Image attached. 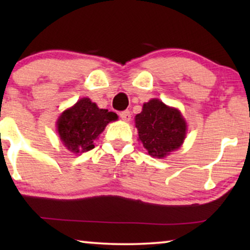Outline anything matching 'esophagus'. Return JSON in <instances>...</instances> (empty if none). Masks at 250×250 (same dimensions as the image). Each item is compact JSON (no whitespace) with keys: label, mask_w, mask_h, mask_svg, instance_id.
Returning a JSON list of instances; mask_svg holds the SVG:
<instances>
[{"label":"esophagus","mask_w":250,"mask_h":250,"mask_svg":"<svg viewBox=\"0 0 250 250\" xmlns=\"http://www.w3.org/2000/svg\"><path fill=\"white\" fill-rule=\"evenodd\" d=\"M119 116H121V118L123 119V121H125V122L131 121V111H129V110L122 111L121 114H119Z\"/></svg>","instance_id":"obj_1"}]
</instances>
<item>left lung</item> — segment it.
I'll use <instances>...</instances> for the list:
<instances>
[{"mask_svg": "<svg viewBox=\"0 0 250 250\" xmlns=\"http://www.w3.org/2000/svg\"><path fill=\"white\" fill-rule=\"evenodd\" d=\"M139 139L150 156L163 158L179 149L186 138V122L177 109L169 108L158 99L143 104L135 116Z\"/></svg>", "mask_w": 250, "mask_h": 250, "instance_id": "1", "label": "left lung"}]
</instances>
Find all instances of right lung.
<instances>
[{
    "instance_id": "right-lung-1",
    "label": "right lung",
    "mask_w": 250,
    "mask_h": 250,
    "mask_svg": "<svg viewBox=\"0 0 250 250\" xmlns=\"http://www.w3.org/2000/svg\"><path fill=\"white\" fill-rule=\"evenodd\" d=\"M116 119L115 112L98 108L90 99L83 98L62 112L58 121V132L68 150L75 153L86 152L94 148V140L108 123Z\"/></svg>"
}]
</instances>
